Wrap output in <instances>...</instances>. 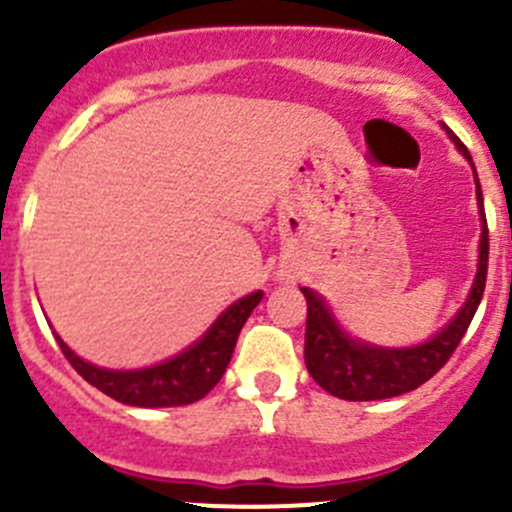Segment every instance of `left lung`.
Masks as SVG:
<instances>
[{
	"label": "left lung",
	"instance_id": "left-lung-1",
	"mask_svg": "<svg viewBox=\"0 0 512 512\" xmlns=\"http://www.w3.org/2000/svg\"><path fill=\"white\" fill-rule=\"evenodd\" d=\"M446 128V126H443ZM448 138L456 143L461 156L471 163L476 178V198L480 213L478 270L473 277L471 292L456 312V317L433 334L428 342L414 347H376L361 342L344 332L322 294L302 287L307 299V332H304V361L307 371L324 391L344 401H379L414 391L423 381L431 379L461 344L480 299H483L485 275H488V223H485L483 193H480L476 165L468 148L458 141L456 133L446 128Z\"/></svg>",
	"mask_w": 512,
	"mask_h": 512
}]
</instances>
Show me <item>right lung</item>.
Masks as SVG:
<instances>
[{"mask_svg": "<svg viewBox=\"0 0 512 512\" xmlns=\"http://www.w3.org/2000/svg\"><path fill=\"white\" fill-rule=\"evenodd\" d=\"M262 289L237 299L215 319L208 332L183 349L180 354L146 366V369H106L81 359L59 334L54 332L61 352L76 371L111 399L141 409H165V406H188L203 399L223 379L232 352H235L240 329L245 327L252 309L260 304Z\"/></svg>", "mask_w": 512, "mask_h": 512, "instance_id": "1", "label": "right lung"}]
</instances>
